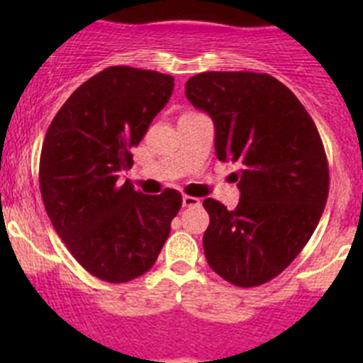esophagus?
I'll list each match as a JSON object with an SVG mask.
<instances>
[{
    "label": "esophagus",
    "instance_id": "34e87169",
    "mask_svg": "<svg viewBox=\"0 0 363 363\" xmlns=\"http://www.w3.org/2000/svg\"><path fill=\"white\" fill-rule=\"evenodd\" d=\"M182 201H184V207H198V205L201 203L200 198L189 196V194H185V196L182 198Z\"/></svg>",
    "mask_w": 363,
    "mask_h": 363
}]
</instances>
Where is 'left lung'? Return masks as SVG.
Wrapping results in <instances>:
<instances>
[{
    "instance_id": "8db88e82",
    "label": "left lung",
    "mask_w": 363,
    "mask_h": 363,
    "mask_svg": "<svg viewBox=\"0 0 363 363\" xmlns=\"http://www.w3.org/2000/svg\"><path fill=\"white\" fill-rule=\"evenodd\" d=\"M192 105L213 118L216 156L238 163L236 209L207 198V264L236 287L277 278L301 252L322 218L329 165L300 99L258 72H201L185 83Z\"/></svg>"
}]
</instances>
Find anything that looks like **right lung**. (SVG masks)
<instances>
[{"label":"right lung","mask_w":363,"mask_h":363,"mask_svg":"<svg viewBox=\"0 0 363 363\" xmlns=\"http://www.w3.org/2000/svg\"><path fill=\"white\" fill-rule=\"evenodd\" d=\"M174 78L156 70L108 67L79 85L45 134L40 191L45 211L70 255L92 277L125 284L154 265L182 207V194L134 191L133 167Z\"/></svg>","instance_id":"obj_1"}]
</instances>
